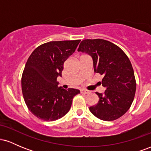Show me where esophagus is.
<instances>
[{
  "mask_svg": "<svg viewBox=\"0 0 151 151\" xmlns=\"http://www.w3.org/2000/svg\"><path fill=\"white\" fill-rule=\"evenodd\" d=\"M81 93H89V91H87V90H85V89H81Z\"/></svg>",
  "mask_w": 151,
  "mask_h": 151,
  "instance_id": "obj_1",
  "label": "esophagus"
}]
</instances>
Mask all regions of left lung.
Returning <instances> with one entry per match:
<instances>
[{
	"label": "left lung",
	"mask_w": 151,
	"mask_h": 151,
	"mask_svg": "<svg viewBox=\"0 0 151 151\" xmlns=\"http://www.w3.org/2000/svg\"><path fill=\"white\" fill-rule=\"evenodd\" d=\"M77 50L91 56L94 72L103 76L101 84L106 90L103 93L96 92L99 99L97 104L89 107L90 111L106 121L122 116L131 106L136 89L127 55L119 47L103 39L84 40Z\"/></svg>",
	"instance_id": "8db88e82"
}]
</instances>
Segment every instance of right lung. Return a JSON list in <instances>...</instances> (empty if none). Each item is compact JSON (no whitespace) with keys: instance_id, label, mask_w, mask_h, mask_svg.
<instances>
[{"instance_id":"right-lung-1","label":"right lung","mask_w":151,"mask_h":151,"mask_svg":"<svg viewBox=\"0 0 151 151\" xmlns=\"http://www.w3.org/2000/svg\"><path fill=\"white\" fill-rule=\"evenodd\" d=\"M80 40L52 41L37 47L29 57L22 75L23 98L29 110L38 119L53 121L70 111L79 89L66 90L57 79L64 63L77 49Z\"/></svg>"}]
</instances>
